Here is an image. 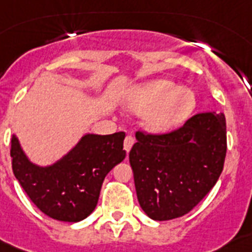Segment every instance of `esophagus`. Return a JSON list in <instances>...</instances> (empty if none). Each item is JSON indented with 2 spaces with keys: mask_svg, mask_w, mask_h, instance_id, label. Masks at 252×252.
<instances>
[{
  "mask_svg": "<svg viewBox=\"0 0 252 252\" xmlns=\"http://www.w3.org/2000/svg\"><path fill=\"white\" fill-rule=\"evenodd\" d=\"M134 142H135V139H134V138H132L131 135H127V136H126V138H125L124 147H125V150H126V153H128V151L131 150Z\"/></svg>",
  "mask_w": 252,
  "mask_h": 252,
  "instance_id": "obj_1",
  "label": "esophagus"
}]
</instances>
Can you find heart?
<instances>
[{"label":"heart","mask_w":252,"mask_h":252,"mask_svg":"<svg viewBox=\"0 0 252 252\" xmlns=\"http://www.w3.org/2000/svg\"><path fill=\"white\" fill-rule=\"evenodd\" d=\"M192 92L167 80H155L138 88L128 99V108L144 116L151 131H167L184 122L194 109Z\"/></svg>","instance_id":"b5f03b06"}]
</instances>
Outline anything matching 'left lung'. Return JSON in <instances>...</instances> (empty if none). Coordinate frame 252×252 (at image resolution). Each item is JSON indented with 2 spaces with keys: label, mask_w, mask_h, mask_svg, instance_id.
<instances>
[{
  "label": "left lung",
  "mask_w": 252,
  "mask_h": 252,
  "mask_svg": "<svg viewBox=\"0 0 252 252\" xmlns=\"http://www.w3.org/2000/svg\"><path fill=\"white\" fill-rule=\"evenodd\" d=\"M128 159L140 208L168 221L189 213L217 183L225 163L226 120L220 113L194 114L172 131L135 132Z\"/></svg>",
  "instance_id": "obj_1"
}]
</instances>
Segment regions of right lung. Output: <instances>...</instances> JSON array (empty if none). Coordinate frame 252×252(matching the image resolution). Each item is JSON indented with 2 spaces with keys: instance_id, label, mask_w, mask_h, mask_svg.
Wrapping results in <instances>:
<instances>
[{
  "instance_id": "obj_1",
  "label": "right lung",
  "mask_w": 252,
  "mask_h": 252,
  "mask_svg": "<svg viewBox=\"0 0 252 252\" xmlns=\"http://www.w3.org/2000/svg\"><path fill=\"white\" fill-rule=\"evenodd\" d=\"M124 139V131L88 134L67 157L42 168L29 161L13 135V172L40 212L58 221L79 222L94 210L105 176L126 157Z\"/></svg>"
}]
</instances>
